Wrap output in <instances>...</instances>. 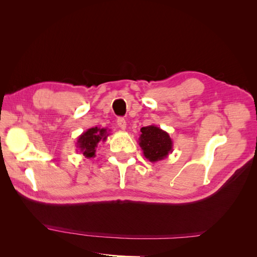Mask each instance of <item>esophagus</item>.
Masks as SVG:
<instances>
[{
	"instance_id": "obj_1",
	"label": "esophagus",
	"mask_w": 257,
	"mask_h": 257,
	"mask_svg": "<svg viewBox=\"0 0 257 257\" xmlns=\"http://www.w3.org/2000/svg\"><path fill=\"white\" fill-rule=\"evenodd\" d=\"M118 126L121 128V130H125L126 128V121L124 118H119L118 119Z\"/></svg>"
}]
</instances>
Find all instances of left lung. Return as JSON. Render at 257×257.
I'll list each match as a JSON object with an SVG mask.
<instances>
[{
	"label": "left lung",
	"instance_id": "left-lung-1",
	"mask_svg": "<svg viewBox=\"0 0 257 257\" xmlns=\"http://www.w3.org/2000/svg\"><path fill=\"white\" fill-rule=\"evenodd\" d=\"M142 134L138 138L143 153L147 160L152 163L164 160L173 152V141L167 132L157 125H149L141 128Z\"/></svg>",
	"mask_w": 257,
	"mask_h": 257
}]
</instances>
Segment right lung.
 <instances>
[{
    "label": "right lung",
    "instance_id": "add662e5",
    "mask_svg": "<svg viewBox=\"0 0 257 257\" xmlns=\"http://www.w3.org/2000/svg\"><path fill=\"white\" fill-rule=\"evenodd\" d=\"M109 136V130L100 127H91L78 137L77 139V148L87 159L95 158L96 148L100 142H106L107 137Z\"/></svg>",
    "mask_w": 257,
    "mask_h": 257
}]
</instances>
